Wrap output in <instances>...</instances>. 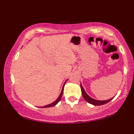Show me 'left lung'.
<instances>
[{"mask_svg":"<svg viewBox=\"0 0 134 134\" xmlns=\"http://www.w3.org/2000/svg\"><path fill=\"white\" fill-rule=\"evenodd\" d=\"M80 87H81L82 94L83 99H84L85 100L87 101V102L89 103V104L94 105H101L105 104L109 102H110L111 100L113 99V98H112V99L107 100H97L93 99L92 98H91V97H89L87 94L86 92H85V91H84V89H83V87L82 86L81 84H80Z\"/></svg>","mask_w":134,"mask_h":134,"instance_id":"left-lung-1","label":"left lung"}]
</instances>
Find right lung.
<instances>
[{
	"label": "right lung",
	"mask_w": 134,
	"mask_h": 134,
	"mask_svg": "<svg viewBox=\"0 0 134 134\" xmlns=\"http://www.w3.org/2000/svg\"><path fill=\"white\" fill-rule=\"evenodd\" d=\"M66 81H67V80H66ZM66 81H65V82H66ZM65 83H64V85H65ZM64 86H63V87H62V92H61V93H60V96H59V97H58V99H57V100H56L55 101V102H53V103H52V104H49V105H47L43 106V107H41V108H44V107L47 108V107H53V106L57 104V103L59 102V101H60V99H61V97H62V94H63V91H64Z\"/></svg>",
	"instance_id": "obj_1"
}]
</instances>
